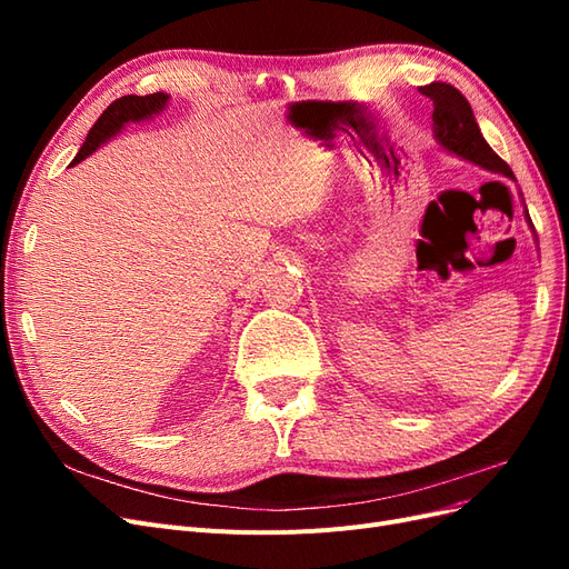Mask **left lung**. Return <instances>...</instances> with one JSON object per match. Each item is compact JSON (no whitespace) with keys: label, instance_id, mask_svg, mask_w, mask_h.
<instances>
[{"label":"left lung","instance_id":"8db88e82","mask_svg":"<svg viewBox=\"0 0 569 569\" xmlns=\"http://www.w3.org/2000/svg\"><path fill=\"white\" fill-rule=\"evenodd\" d=\"M420 92L432 99L435 140L446 153H451V157H458L472 166L485 168V170H489V173L503 176L512 182H518L512 176L510 166L501 157H498V153L489 147V142L485 140V134H481V130L477 126L472 107L468 104V99H465L453 88V84L429 82V84H425V88H420ZM520 197H522V192H520ZM522 206H525V199H522ZM525 220H527L533 239H537V230H533V226H531L527 206H525ZM537 244H539V239H537Z\"/></svg>","mask_w":569,"mask_h":569}]
</instances>
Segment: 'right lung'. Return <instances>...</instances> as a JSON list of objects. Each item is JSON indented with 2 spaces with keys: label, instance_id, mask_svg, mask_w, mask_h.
I'll list each match as a JSON object with an SVG mask.
<instances>
[{
  "label": "right lung",
  "instance_id": "add662e5",
  "mask_svg": "<svg viewBox=\"0 0 569 569\" xmlns=\"http://www.w3.org/2000/svg\"><path fill=\"white\" fill-rule=\"evenodd\" d=\"M168 99H170V94H166V92H153V94H147V97L128 94V97L116 99L113 104L99 116V120L92 126V130L88 134V140H84L82 147L78 149L71 166H78L80 161L92 157V153L101 144H107L111 137H116L118 132H123L130 123H147V120L163 113L166 107H168ZM71 166H68V168H71Z\"/></svg>",
  "mask_w": 569,
  "mask_h": 569
}]
</instances>
